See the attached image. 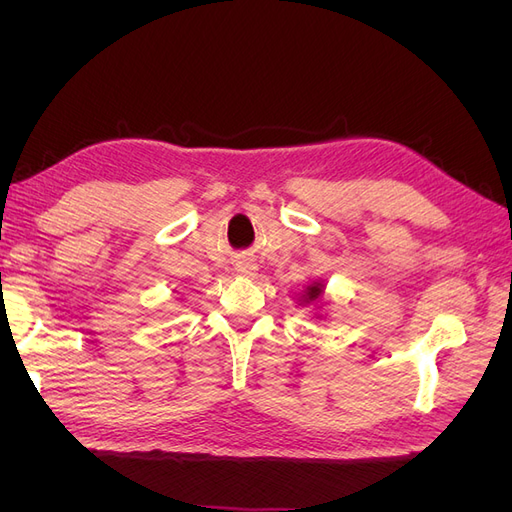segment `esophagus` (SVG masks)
Listing matches in <instances>:
<instances>
[{"mask_svg":"<svg viewBox=\"0 0 512 512\" xmlns=\"http://www.w3.org/2000/svg\"><path fill=\"white\" fill-rule=\"evenodd\" d=\"M241 271H243V273H245V275H252V271H254V269H252V267H243V269H241Z\"/></svg>","mask_w":512,"mask_h":512,"instance_id":"1","label":"esophagus"}]
</instances>
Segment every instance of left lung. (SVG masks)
<instances>
[{
    "label": "left lung",
    "instance_id": "1",
    "mask_svg": "<svg viewBox=\"0 0 512 512\" xmlns=\"http://www.w3.org/2000/svg\"><path fill=\"white\" fill-rule=\"evenodd\" d=\"M320 292H322V286L320 284H312V286L307 288L305 297H307V301H316L320 297Z\"/></svg>",
    "mask_w": 512,
    "mask_h": 512
}]
</instances>
